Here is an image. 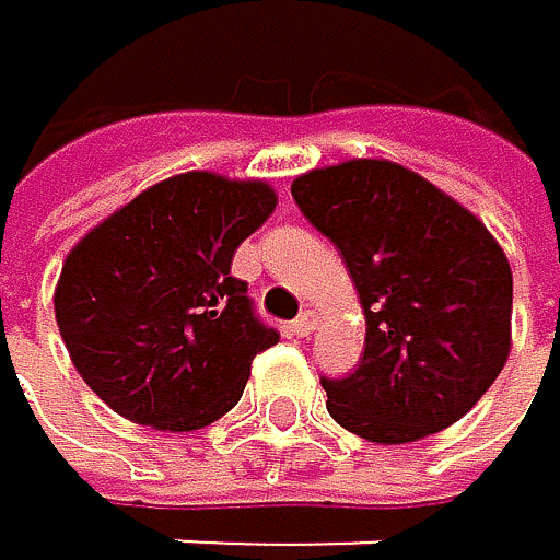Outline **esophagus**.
<instances>
[{"instance_id": "1", "label": "esophagus", "mask_w": 560, "mask_h": 560, "mask_svg": "<svg viewBox=\"0 0 560 560\" xmlns=\"http://www.w3.org/2000/svg\"><path fill=\"white\" fill-rule=\"evenodd\" d=\"M292 332H295L299 339L312 336V332H315V312H302V315L292 322Z\"/></svg>"}]
</instances>
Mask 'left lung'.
Listing matches in <instances>:
<instances>
[{
    "mask_svg": "<svg viewBox=\"0 0 560 560\" xmlns=\"http://www.w3.org/2000/svg\"><path fill=\"white\" fill-rule=\"evenodd\" d=\"M292 198L339 248L365 315V352L322 376L329 417L373 443L457 423L511 352V265L490 231L430 180L389 161L295 177Z\"/></svg>",
    "mask_w": 560,
    "mask_h": 560,
    "instance_id": "8db88e82",
    "label": "left lung"
}]
</instances>
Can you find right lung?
<instances>
[{
	"instance_id": "add662e5",
	"label": "right lung",
	"mask_w": 560,
	"mask_h": 560,
	"mask_svg": "<svg viewBox=\"0 0 560 560\" xmlns=\"http://www.w3.org/2000/svg\"><path fill=\"white\" fill-rule=\"evenodd\" d=\"M271 211L261 180L177 174L70 252L56 285L59 336L110 410L154 430H201L242 399L252 359L278 332L231 258Z\"/></svg>"
}]
</instances>
